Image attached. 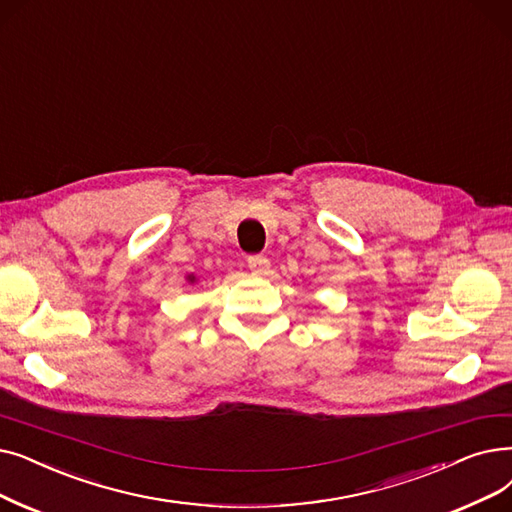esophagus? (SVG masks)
<instances>
[{
	"label": "esophagus",
	"instance_id": "34e87169",
	"mask_svg": "<svg viewBox=\"0 0 512 512\" xmlns=\"http://www.w3.org/2000/svg\"><path fill=\"white\" fill-rule=\"evenodd\" d=\"M247 263H249V270L257 276H265L270 272V259L265 255H251Z\"/></svg>",
	"mask_w": 512,
	"mask_h": 512
}]
</instances>
